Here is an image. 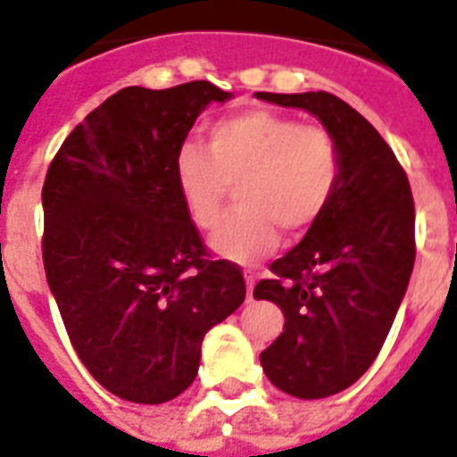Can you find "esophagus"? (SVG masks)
Returning <instances> with one entry per match:
<instances>
[{
    "label": "esophagus",
    "mask_w": 457,
    "mask_h": 457,
    "mask_svg": "<svg viewBox=\"0 0 457 457\" xmlns=\"http://www.w3.org/2000/svg\"><path fill=\"white\" fill-rule=\"evenodd\" d=\"M256 278H259V275L252 273V270H247V273H245V285H247V299H252V289H254Z\"/></svg>",
    "instance_id": "1"
}]
</instances>
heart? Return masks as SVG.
<instances>
[{"instance_id":"1","label":"heart","mask_w":457,"mask_h":457,"mask_svg":"<svg viewBox=\"0 0 457 457\" xmlns=\"http://www.w3.org/2000/svg\"><path fill=\"white\" fill-rule=\"evenodd\" d=\"M175 184L188 217L210 231L237 187V210L210 237V250L233 263H254L320 220L341 179L337 137L270 109H245L207 128V152L182 145Z\"/></svg>"}]
</instances>
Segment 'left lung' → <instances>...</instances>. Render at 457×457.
Returning <instances> with one entry per match:
<instances>
[{
    "label": "left lung",
    "instance_id": "8db88e82",
    "mask_svg": "<svg viewBox=\"0 0 457 457\" xmlns=\"http://www.w3.org/2000/svg\"><path fill=\"white\" fill-rule=\"evenodd\" d=\"M303 109L341 152V179L329 205L296 247L270 263L275 278L254 299L278 303L285 331L262 353L278 390L322 399L345 390L386 343L416 262V210L409 179L386 139L331 93H256Z\"/></svg>",
    "mask_w": 457,
    "mask_h": 457
}]
</instances>
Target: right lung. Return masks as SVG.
Returning a JSON list of instances; mask_svg holds the SVG:
<instances>
[{"instance_id": "right-lung-1", "label": "right lung", "mask_w": 457, "mask_h": 457, "mask_svg": "<svg viewBox=\"0 0 457 457\" xmlns=\"http://www.w3.org/2000/svg\"><path fill=\"white\" fill-rule=\"evenodd\" d=\"M210 81L128 86L62 142L41 191L44 269L70 341L116 397L163 404L194 383L203 338L245 301L236 263L207 259L175 184Z\"/></svg>"}]
</instances>
